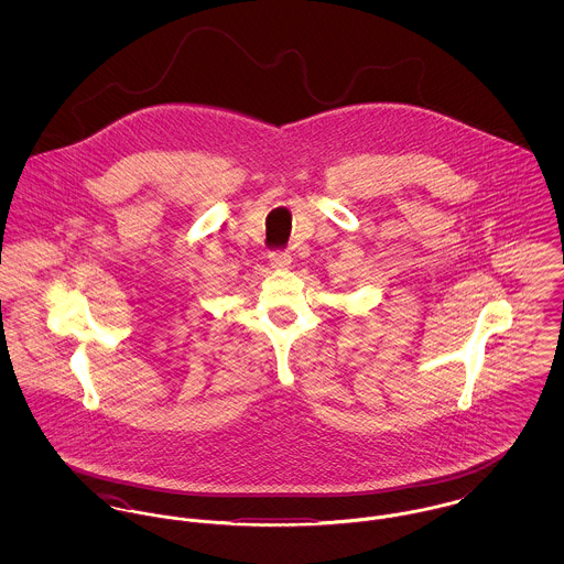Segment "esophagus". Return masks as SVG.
Returning <instances> with one entry per match:
<instances>
[{
    "mask_svg": "<svg viewBox=\"0 0 564 564\" xmlns=\"http://www.w3.org/2000/svg\"><path fill=\"white\" fill-rule=\"evenodd\" d=\"M269 264L273 269H289L291 267V256L289 251H271L269 253Z\"/></svg>",
    "mask_w": 564,
    "mask_h": 564,
    "instance_id": "34e87169",
    "label": "esophagus"
}]
</instances>
